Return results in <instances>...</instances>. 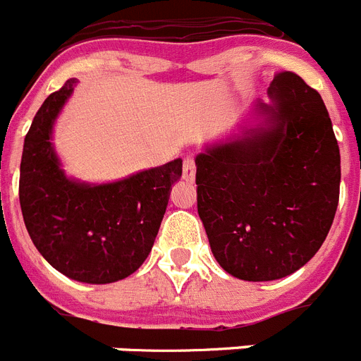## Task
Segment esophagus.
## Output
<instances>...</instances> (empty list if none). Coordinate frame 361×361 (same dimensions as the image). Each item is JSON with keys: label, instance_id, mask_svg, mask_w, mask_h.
<instances>
[{"label": "esophagus", "instance_id": "obj_1", "mask_svg": "<svg viewBox=\"0 0 361 361\" xmlns=\"http://www.w3.org/2000/svg\"><path fill=\"white\" fill-rule=\"evenodd\" d=\"M183 177L186 178V180H193V178H195V160H193V157H186V159H184Z\"/></svg>", "mask_w": 361, "mask_h": 361}]
</instances>
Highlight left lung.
<instances>
[{"instance_id": "obj_1", "label": "left lung", "mask_w": 361, "mask_h": 361, "mask_svg": "<svg viewBox=\"0 0 361 361\" xmlns=\"http://www.w3.org/2000/svg\"><path fill=\"white\" fill-rule=\"evenodd\" d=\"M259 128L195 159L197 212L217 263L245 281H274L312 259L340 199V147L316 89L274 76Z\"/></svg>"}]
</instances>
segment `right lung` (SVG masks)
<instances>
[{"label":"right lung","mask_w":361,"mask_h":361,"mask_svg":"<svg viewBox=\"0 0 361 361\" xmlns=\"http://www.w3.org/2000/svg\"><path fill=\"white\" fill-rule=\"evenodd\" d=\"M76 78L49 94L34 116L20 166V204L39 254L75 281L106 285L131 276L146 261L183 159L107 184L80 183L61 169L52 126Z\"/></svg>","instance_id":"obj_1"}]
</instances>
